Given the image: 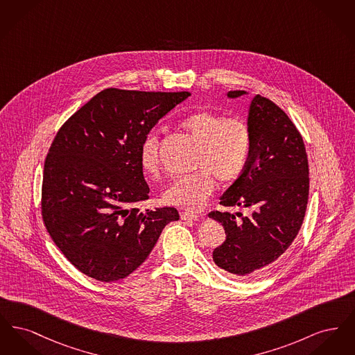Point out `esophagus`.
Returning a JSON list of instances; mask_svg holds the SVG:
<instances>
[{"label":"esophagus","mask_w":355,"mask_h":355,"mask_svg":"<svg viewBox=\"0 0 355 355\" xmlns=\"http://www.w3.org/2000/svg\"><path fill=\"white\" fill-rule=\"evenodd\" d=\"M180 216H181V220H198V216H197V214H193V213H187V211H182Z\"/></svg>","instance_id":"esophagus-1"}]
</instances>
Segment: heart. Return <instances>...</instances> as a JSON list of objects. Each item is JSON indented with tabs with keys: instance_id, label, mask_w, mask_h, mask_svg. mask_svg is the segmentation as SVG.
Segmentation results:
<instances>
[{
	"instance_id": "heart-1",
	"label": "heart",
	"mask_w": 355,
	"mask_h": 355,
	"mask_svg": "<svg viewBox=\"0 0 355 355\" xmlns=\"http://www.w3.org/2000/svg\"><path fill=\"white\" fill-rule=\"evenodd\" d=\"M200 150L196 158L197 171L175 177L162 193V201L189 211H197L214 190L216 178L222 185L236 181L246 169L252 152V132L246 119L225 117L213 110H197L180 122ZM139 165L148 174L159 173V138L145 135L139 146Z\"/></svg>"
}]
</instances>
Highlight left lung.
<instances>
[{
  "label": "left lung",
  "instance_id": "obj_1",
  "mask_svg": "<svg viewBox=\"0 0 355 355\" xmlns=\"http://www.w3.org/2000/svg\"><path fill=\"white\" fill-rule=\"evenodd\" d=\"M246 94L233 90L227 97ZM248 123L252 152L246 169L220 197L225 207H248L249 216L214 210L225 229L214 263L232 277H253L286 252L298 234L309 200V162L302 135L286 113L257 94ZM239 218L236 219V217Z\"/></svg>",
  "mask_w": 355,
  "mask_h": 355
}]
</instances>
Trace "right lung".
I'll list each match as a JSON object with an SVG mask.
<instances>
[{"label": "right lung", "mask_w": 355, "mask_h": 355, "mask_svg": "<svg viewBox=\"0 0 355 355\" xmlns=\"http://www.w3.org/2000/svg\"><path fill=\"white\" fill-rule=\"evenodd\" d=\"M189 92L109 87L61 126L42 175L41 211L53 242L81 272L119 281L141 266L164 227L178 220L174 207L139 211L149 198L139 165L145 135Z\"/></svg>", "instance_id": "1"}]
</instances>
